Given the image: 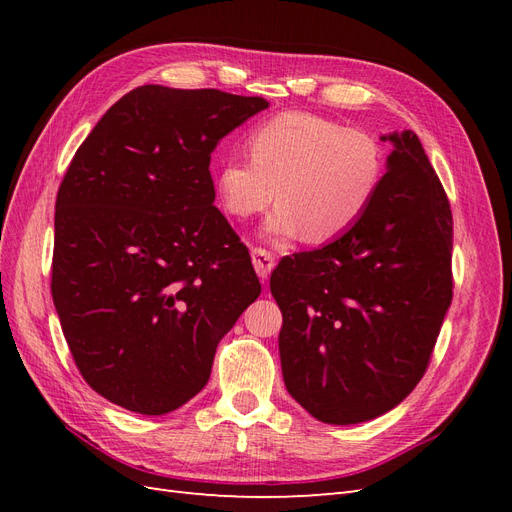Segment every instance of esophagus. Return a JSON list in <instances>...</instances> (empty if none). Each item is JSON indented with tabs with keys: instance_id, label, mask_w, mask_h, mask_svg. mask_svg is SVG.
I'll use <instances>...</instances> for the list:
<instances>
[{
	"instance_id": "esophagus-1",
	"label": "esophagus",
	"mask_w": 512,
	"mask_h": 512,
	"mask_svg": "<svg viewBox=\"0 0 512 512\" xmlns=\"http://www.w3.org/2000/svg\"><path fill=\"white\" fill-rule=\"evenodd\" d=\"M252 262H254V269H256L260 280L267 282L271 275V269L275 267V256L269 250H265V247H254Z\"/></svg>"
}]
</instances>
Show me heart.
<instances>
[{
	"label": "heart",
	"mask_w": 512,
	"mask_h": 512,
	"mask_svg": "<svg viewBox=\"0 0 512 512\" xmlns=\"http://www.w3.org/2000/svg\"><path fill=\"white\" fill-rule=\"evenodd\" d=\"M250 160H226L215 194L230 218L277 207L262 224L273 243L335 241L363 220L389 158L374 134L314 113H282L247 138ZM278 192L275 193L274 190Z\"/></svg>",
	"instance_id": "1"
}]
</instances>
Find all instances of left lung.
<instances>
[{
  "mask_svg": "<svg viewBox=\"0 0 512 512\" xmlns=\"http://www.w3.org/2000/svg\"><path fill=\"white\" fill-rule=\"evenodd\" d=\"M382 141L393 151L363 220L271 273L284 384L329 425L371 421L414 391L453 299V215L442 183L414 132Z\"/></svg>",
  "mask_w": 512,
  "mask_h": 512,
  "instance_id": "1",
  "label": "left lung"
}]
</instances>
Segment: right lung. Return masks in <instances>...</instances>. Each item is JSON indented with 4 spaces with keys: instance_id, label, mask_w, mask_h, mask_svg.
Listing matches in <instances>:
<instances>
[{
    "instance_id": "obj_1",
    "label": "right lung",
    "mask_w": 512,
    "mask_h": 512,
    "mask_svg": "<svg viewBox=\"0 0 512 512\" xmlns=\"http://www.w3.org/2000/svg\"><path fill=\"white\" fill-rule=\"evenodd\" d=\"M269 108L218 89L143 85L76 149L55 203L51 292L74 363L149 416L205 389L215 348L260 294L218 207L211 153Z\"/></svg>"
}]
</instances>
